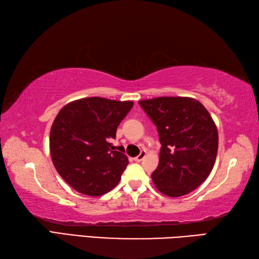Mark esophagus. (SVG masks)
I'll list each match as a JSON object with an SVG mask.
<instances>
[{"label":"esophagus","instance_id":"esophagus-1","mask_svg":"<svg viewBox=\"0 0 259 259\" xmlns=\"http://www.w3.org/2000/svg\"><path fill=\"white\" fill-rule=\"evenodd\" d=\"M146 155H147L146 150H141V152L139 153V155L135 158V161H141L142 159H144V158L146 157Z\"/></svg>","mask_w":259,"mask_h":259}]
</instances>
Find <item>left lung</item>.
<instances>
[{
	"label": "left lung",
	"instance_id": "obj_1",
	"mask_svg": "<svg viewBox=\"0 0 259 259\" xmlns=\"http://www.w3.org/2000/svg\"><path fill=\"white\" fill-rule=\"evenodd\" d=\"M157 126L159 164L151 178L169 197L189 194L211 172L218 150V131L211 115L196 99L159 97L139 101Z\"/></svg>",
	"mask_w": 259,
	"mask_h": 259
}]
</instances>
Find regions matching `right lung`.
Listing matches in <instances>:
<instances>
[{"mask_svg": "<svg viewBox=\"0 0 259 259\" xmlns=\"http://www.w3.org/2000/svg\"><path fill=\"white\" fill-rule=\"evenodd\" d=\"M133 101L84 98L64 106L53 121L50 152L59 175L80 194L101 196L119 184L128 157L110 144Z\"/></svg>", "mask_w": 259, "mask_h": 259, "instance_id": "right-lung-1", "label": "right lung"}]
</instances>
